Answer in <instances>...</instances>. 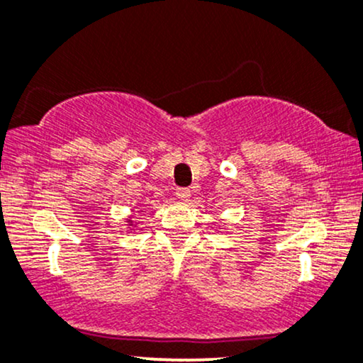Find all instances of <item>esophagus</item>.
<instances>
[{
  "instance_id": "obj_1",
  "label": "esophagus",
  "mask_w": 363,
  "mask_h": 363,
  "mask_svg": "<svg viewBox=\"0 0 363 363\" xmlns=\"http://www.w3.org/2000/svg\"><path fill=\"white\" fill-rule=\"evenodd\" d=\"M176 197L179 201H184V203H187L191 197V191L187 189V187H179V189H176Z\"/></svg>"
}]
</instances>
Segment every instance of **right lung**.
I'll use <instances>...</instances> for the list:
<instances>
[{
    "mask_svg": "<svg viewBox=\"0 0 363 363\" xmlns=\"http://www.w3.org/2000/svg\"><path fill=\"white\" fill-rule=\"evenodd\" d=\"M128 223H132V221H128Z\"/></svg>",
    "mask_w": 363,
    "mask_h": 363,
    "instance_id": "obj_1",
    "label": "right lung"
}]
</instances>
